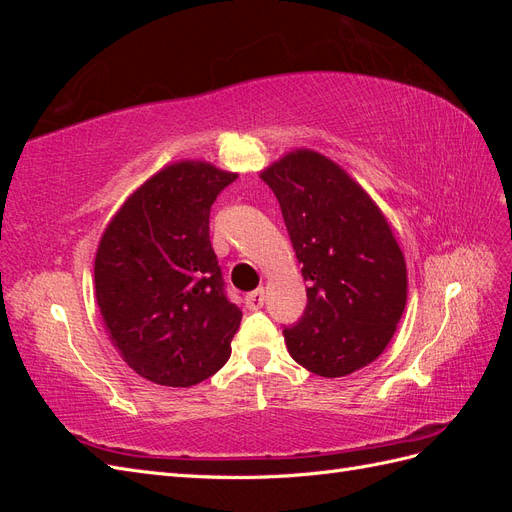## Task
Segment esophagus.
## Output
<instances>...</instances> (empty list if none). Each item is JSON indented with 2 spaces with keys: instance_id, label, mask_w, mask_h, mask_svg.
I'll return each instance as SVG.
<instances>
[{
  "instance_id": "obj_1",
  "label": "esophagus",
  "mask_w": 512,
  "mask_h": 512,
  "mask_svg": "<svg viewBox=\"0 0 512 512\" xmlns=\"http://www.w3.org/2000/svg\"><path fill=\"white\" fill-rule=\"evenodd\" d=\"M262 305H265V290L262 288H256L254 292L245 294V307L250 309V312H256V309H260Z\"/></svg>"
}]
</instances>
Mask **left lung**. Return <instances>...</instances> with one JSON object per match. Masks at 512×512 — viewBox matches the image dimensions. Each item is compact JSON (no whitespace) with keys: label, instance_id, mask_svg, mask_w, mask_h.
<instances>
[{"label":"left lung","instance_id":"1","mask_svg":"<svg viewBox=\"0 0 512 512\" xmlns=\"http://www.w3.org/2000/svg\"><path fill=\"white\" fill-rule=\"evenodd\" d=\"M280 200L309 282L307 307L284 329L294 361L342 378L376 361L406 309L408 271L391 224L359 181L314 149H292L260 173Z\"/></svg>","mask_w":512,"mask_h":512}]
</instances>
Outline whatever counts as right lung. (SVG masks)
Segmentation results:
<instances>
[{"instance_id":"right-lung-1","label":"right lung","mask_w":512,"mask_h":512,"mask_svg":"<svg viewBox=\"0 0 512 512\" xmlns=\"http://www.w3.org/2000/svg\"><path fill=\"white\" fill-rule=\"evenodd\" d=\"M239 175L205 160L164 166L106 224L96 301L123 361L162 386H194L230 359L241 309L209 241L213 200Z\"/></svg>"}]
</instances>
